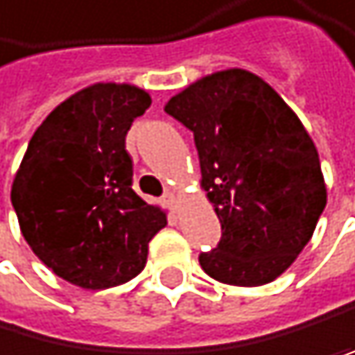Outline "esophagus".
I'll return each instance as SVG.
<instances>
[{
    "label": "esophagus",
    "instance_id": "esophagus-1",
    "mask_svg": "<svg viewBox=\"0 0 355 355\" xmlns=\"http://www.w3.org/2000/svg\"><path fill=\"white\" fill-rule=\"evenodd\" d=\"M164 204H166L168 208H175V206H178V198H175V193H173V191H166V193H164Z\"/></svg>",
    "mask_w": 355,
    "mask_h": 355
}]
</instances>
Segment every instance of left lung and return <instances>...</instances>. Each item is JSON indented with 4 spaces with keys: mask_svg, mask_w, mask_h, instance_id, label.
<instances>
[{
    "mask_svg": "<svg viewBox=\"0 0 355 355\" xmlns=\"http://www.w3.org/2000/svg\"><path fill=\"white\" fill-rule=\"evenodd\" d=\"M164 112L193 131L202 187L221 224L217 248L200 254L202 270L230 286L275 281L327 204L318 151L301 120L245 69L198 80Z\"/></svg>",
    "mask_w": 355,
    "mask_h": 355,
    "instance_id": "obj_1",
    "label": "left lung"
}]
</instances>
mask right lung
Here are the masks:
<instances>
[{
  "label": "right lung",
  "mask_w": 355,
  "mask_h": 355,
  "mask_svg": "<svg viewBox=\"0 0 355 355\" xmlns=\"http://www.w3.org/2000/svg\"><path fill=\"white\" fill-rule=\"evenodd\" d=\"M151 96L134 85L96 83L43 120L12 182V208L33 248L56 277L85 290L127 283L147 263L166 215L134 191L125 149Z\"/></svg>",
  "instance_id": "1"
}]
</instances>
